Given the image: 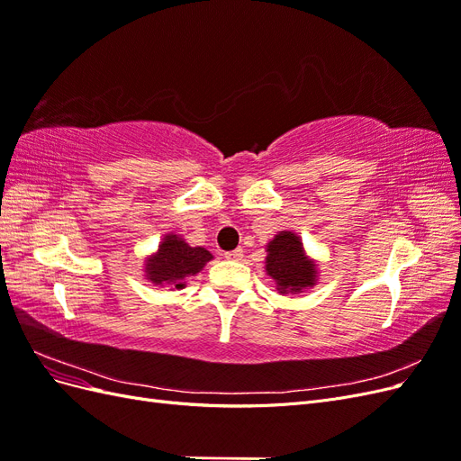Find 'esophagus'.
Wrapping results in <instances>:
<instances>
[{"mask_svg": "<svg viewBox=\"0 0 461 461\" xmlns=\"http://www.w3.org/2000/svg\"><path fill=\"white\" fill-rule=\"evenodd\" d=\"M225 258L230 261H240L244 258L242 248H236V249H232V252H225Z\"/></svg>", "mask_w": 461, "mask_h": 461, "instance_id": "34e87169", "label": "esophagus"}]
</instances>
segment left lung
I'll return each mask as SVG.
<instances>
[{"mask_svg": "<svg viewBox=\"0 0 461 461\" xmlns=\"http://www.w3.org/2000/svg\"><path fill=\"white\" fill-rule=\"evenodd\" d=\"M265 271L273 278L278 294H296L317 283V265L305 256L302 239L290 230H281L267 244Z\"/></svg>", "mask_w": 461, "mask_h": 461, "instance_id": "8db88e82", "label": "left lung"}]
</instances>
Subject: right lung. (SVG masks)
I'll return each mask as SVG.
<instances>
[{
	"label": "right lung",
	"instance_id": "obj_1",
	"mask_svg": "<svg viewBox=\"0 0 461 461\" xmlns=\"http://www.w3.org/2000/svg\"><path fill=\"white\" fill-rule=\"evenodd\" d=\"M213 256L205 248H192L178 234H165L158 252L146 259V278L153 285H169L173 288H185V278L203 269Z\"/></svg>",
	"mask_w": 461,
	"mask_h": 461
}]
</instances>
